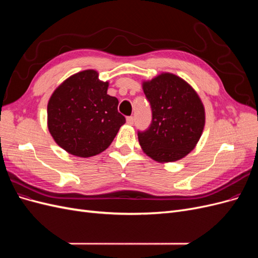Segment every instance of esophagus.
Here are the masks:
<instances>
[{"mask_svg": "<svg viewBox=\"0 0 258 258\" xmlns=\"http://www.w3.org/2000/svg\"><path fill=\"white\" fill-rule=\"evenodd\" d=\"M134 122H135V118L132 116H129V117H127V123L128 124H134Z\"/></svg>", "mask_w": 258, "mask_h": 258, "instance_id": "34e87169", "label": "esophagus"}]
</instances>
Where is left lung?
Returning <instances> with one entry per match:
<instances>
[{"label":"left lung","mask_w":258,"mask_h":258,"mask_svg":"<svg viewBox=\"0 0 258 258\" xmlns=\"http://www.w3.org/2000/svg\"><path fill=\"white\" fill-rule=\"evenodd\" d=\"M142 88L152 107V123L138 132L143 152L158 162L184 158L197 145L206 123L205 106L191 86L181 77L163 72Z\"/></svg>","instance_id":"obj_1"}]
</instances>
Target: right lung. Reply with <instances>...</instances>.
Returning a JSON list of instances; mask_svg holds the SVG:
<instances>
[{
    "mask_svg": "<svg viewBox=\"0 0 258 258\" xmlns=\"http://www.w3.org/2000/svg\"><path fill=\"white\" fill-rule=\"evenodd\" d=\"M108 82L95 70L73 74L56 88L47 104V126L60 147L87 158L111 145L126 118L118 100L107 95Z\"/></svg>",
    "mask_w": 258,
    "mask_h": 258,
    "instance_id": "obj_1",
    "label": "right lung"
}]
</instances>
